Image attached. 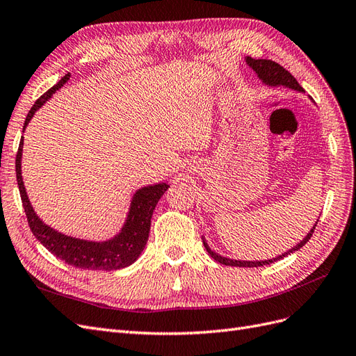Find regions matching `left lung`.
I'll return each instance as SVG.
<instances>
[{"label":"left lung","instance_id":"obj_1","mask_svg":"<svg viewBox=\"0 0 356 356\" xmlns=\"http://www.w3.org/2000/svg\"><path fill=\"white\" fill-rule=\"evenodd\" d=\"M245 60H246L248 65H250V67L255 71V74L258 75V77H260V80H263V83H266V84H268V86H285V88H289V89H294V90H298V92H305L303 88H301V86L298 84V81L293 77V75H291V72H288L284 67L279 65V63H276V62H273V60H268V59H252L251 56H246ZM316 224H318V221L315 222L314 229H312V230L307 233L306 238H305L303 241H301L300 243H297L294 248H291L289 251H286V252L282 254V255H279V257H276V258H270V260H264V261H241V260H232V258L221 257V255H218V254H215V252L211 250V248L208 246V243L204 242V239H203V245H204V248H207V251L209 252V255L213 258V260L221 263V264H224V266L260 267V266H266V264H272V263H275V261H277V260H281V258L286 257L288 254L294 252V251H298L300 248H303V246L309 242V239L312 238V234H314V232H315V229H316Z\"/></svg>","mask_w":356,"mask_h":356}]
</instances>
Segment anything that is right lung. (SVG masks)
<instances>
[{
	"label": "right lung",
	"mask_w": 356,
	"mask_h": 356,
	"mask_svg": "<svg viewBox=\"0 0 356 356\" xmlns=\"http://www.w3.org/2000/svg\"><path fill=\"white\" fill-rule=\"evenodd\" d=\"M70 80V74L63 75V77L49 89L44 95H41L40 98L32 105L29 110L24 131L32 115L40 106L44 104L50 96L59 90L63 84ZM22 147H24V136L20 138L19 149L16 154V178L20 199H22L24 209L26 213V220L29 224L31 232L34 233L35 238L41 242V245L47 248V250L60 258L62 261H65L70 266H74L77 268H86V270H118L131 266L136 258L141 255L143 250L145 248V243L148 241L149 234V225H152V215L156 208L159 199L165 195L168 190V184L160 182L156 186H148L139 188L131 202V209L127 213V220L123 225L122 232L113 239L105 242H90L83 239H75L71 236L62 234L56 230L49 227L47 224L42 222L37 213L32 209L29 199L26 196V190L24 186L22 179V170H20V159H22Z\"/></svg>",
	"instance_id": "1"
}]
</instances>
